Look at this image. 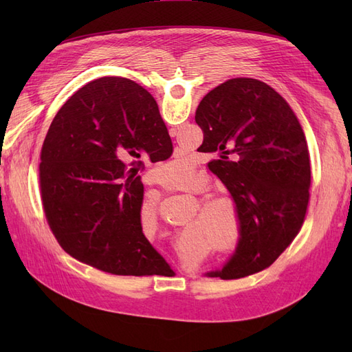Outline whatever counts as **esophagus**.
Returning a JSON list of instances; mask_svg holds the SVG:
<instances>
[{
	"instance_id": "34e87169",
	"label": "esophagus",
	"mask_w": 352,
	"mask_h": 352,
	"mask_svg": "<svg viewBox=\"0 0 352 352\" xmlns=\"http://www.w3.org/2000/svg\"><path fill=\"white\" fill-rule=\"evenodd\" d=\"M172 136H176V135H175V133H172ZM176 186H182V184H177Z\"/></svg>"
}]
</instances>
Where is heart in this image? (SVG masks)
Instances as JSON below:
<instances>
[{
	"instance_id": "heart-1",
	"label": "heart",
	"mask_w": 352,
	"mask_h": 352,
	"mask_svg": "<svg viewBox=\"0 0 352 352\" xmlns=\"http://www.w3.org/2000/svg\"><path fill=\"white\" fill-rule=\"evenodd\" d=\"M170 176H185L189 172L185 160H175L168 164ZM186 190L194 195H201L204 190L190 186ZM157 198H146L141 204L142 214L148 219L157 216ZM194 235L202 242H212L216 248H225L229 254H235L242 241V219L235 199L223 195H214L202 199L201 217L198 226L192 229Z\"/></svg>"
}]
</instances>
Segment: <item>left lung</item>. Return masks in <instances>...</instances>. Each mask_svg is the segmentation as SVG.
I'll list each match as a JSON object with an SVG mask.
<instances>
[{"instance_id": "1", "label": "left lung", "mask_w": 352, "mask_h": 352, "mask_svg": "<svg viewBox=\"0 0 352 352\" xmlns=\"http://www.w3.org/2000/svg\"><path fill=\"white\" fill-rule=\"evenodd\" d=\"M199 148L216 153L208 168L235 199L242 219L238 251L208 278L238 279L269 267L305 220L310 157L305 135L282 95L251 78L229 79L201 100Z\"/></svg>"}]
</instances>
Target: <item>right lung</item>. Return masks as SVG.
Masks as SVG:
<instances>
[{"label":"right lung","mask_w":352,"mask_h":352,"mask_svg":"<svg viewBox=\"0 0 352 352\" xmlns=\"http://www.w3.org/2000/svg\"><path fill=\"white\" fill-rule=\"evenodd\" d=\"M172 153L158 105L141 85L100 78L73 94L50 126L39 164L41 201L60 247L105 273L172 274L142 232L141 176L125 168Z\"/></svg>","instance_id":"add662e5"}]
</instances>
